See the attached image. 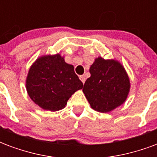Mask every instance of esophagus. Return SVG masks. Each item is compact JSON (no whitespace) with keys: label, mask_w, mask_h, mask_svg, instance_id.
<instances>
[{"label":"esophagus","mask_w":157,"mask_h":157,"mask_svg":"<svg viewBox=\"0 0 157 157\" xmlns=\"http://www.w3.org/2000/svg\"><path fill=\"white\" fill-rule=\"evenodd\" d=\"M80 79H81V81L82 82V83L84 84L86 82V76L84 75H80Z\"/></svg>","instance_id":"34e87169"}]
</instances>
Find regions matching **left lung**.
<instances>
[{"instance_id": "left-lung-1", "label": "left lung", "mask_w": 157, "mask_h": 157, "mask_svg": "<svg viewBox=\"0 0 157 157\" xmlns=\"http://www.w3.org/2000/svg\"><path fill=\"white\" fill-rule=\"evenodd\" d=\"M91 76L82 91L96 111L108 113L124 103L129 91V80L118 61L96 59L90 67Z\"/></svg>"}]
</instances>
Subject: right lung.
<instances>
[{"label":"right lung","instance_id":"add662e5","mask_svg":"<svg viewBox=\"0 0 157 157\" xmlns=\"http://www.w3.org/2000/svg\"><path fill=\"white\" fill-rule=\"evenodd\" d=\"M26 83L33 101L49 111L64 109L72 94L83 87L73 65L66 64L59 55L38 59L29 70Z\"/></svg>","mask_w":157,"mask_h":157}]
</instances>
